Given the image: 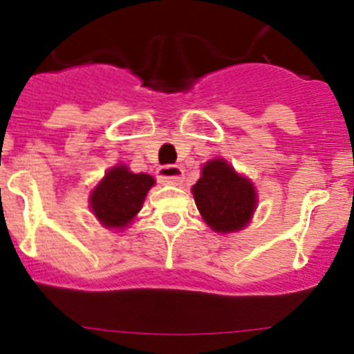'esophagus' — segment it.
Wrapping results in <instances>:
<instances>
[{"label":"esophagus","mask_w":354,"mask_h":354,"mask_svg":"<svg viewBox=\"0 0 354 354\" xmlns=\"http://www.w3.org/2000/svg\"><path fill=\"white\" fill-rule=\"evenodd\" d=\"M158 179L165 184H180L184 180V170L177 165H165L158 168Z\"/></svg>","instance_id":"esophagus-1"}]
</instances>
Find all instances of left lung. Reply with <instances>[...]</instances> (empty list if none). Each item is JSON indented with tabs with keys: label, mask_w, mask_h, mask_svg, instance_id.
<instances>
[{
	"label": "left lung",
	"mask_w": 354,
	"mask_h": 354,
	"mask_svg": "<svg viewBox=\"0 0 354 354\" xmlns=\"http://www.w3.org/2000/svg\"><path fill=\"white\" fill-rule=\"evenodd\" d=\"M193 196L205 223L216 232H236L252 218L257 195L248 179L234 171L223 159H212L202 168Z\"/></svg>",
	"instance_id": "obj_1"
}]
</instances>
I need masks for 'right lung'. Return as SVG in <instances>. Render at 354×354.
Masks as SVG:
<instances>
[{
	"label": "right lung",
	"instance_id": "1",
	"mask_svg": "<svg viewBox=\"0 0 354 354\" xmlns=\"http://www.w3.org/2000/svg\"><path fill=\"white\" fill-rule=\"evenodd\" d=\"M152 186L154 179L150 175L133 174L126 167L111 168L90 196L93 214L104 227H126L142 209Z\"/></svg>",
	"mask_w": 354,
	"mask_h": 354
}]
</instances>
